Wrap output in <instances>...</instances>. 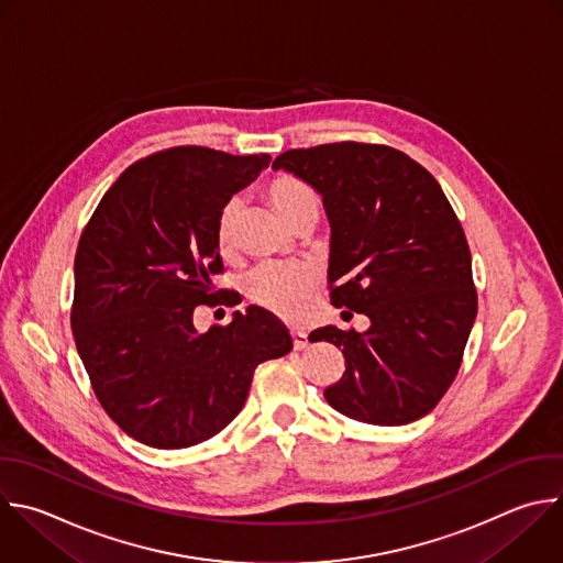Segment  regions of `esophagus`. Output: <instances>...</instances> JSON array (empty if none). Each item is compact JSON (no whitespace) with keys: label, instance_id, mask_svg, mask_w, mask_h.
Listing matches in <instances>:
<instances>
[{"label":"esophagus","instance_id":"34e87169","mask_svg":"<svg viewBox=\"0 0 563 563\" xmlns=\"http://www.w3.org/2000/svg\"><path fill=\"white\" fill-rule=\"evenodd\" d=\"M291 338H294V349H296V351H302V349L309 344L307 333H305V331H300V329L291 331Z\"/></svg>","mask_w":563,"mask_h":563}]
</instances>
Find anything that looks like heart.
<instances>
[{
  "instance_id": "heart-1",
  "label": "heart",
  "mask_w": 563,
  "mask_h": 563,
  "mask_svg": "<svg viewBox=\"0 0 563 563\" xmlns=\"http://www.w3.org/2000/svg\"><path fill=\"white\" fill-rule=\"evenodd\" d=\"M267 203L274 212L289 225L298 228L300 223L316 221L320 214V199L313 187L296 176L280 174L272 178L263 190ZM241 201L232 199L217 223V243L223 254H232L236 247L239 223H241ZM318 287V278L309 269L298 267H265L252 280V298L285 320H298L307 309L313 291Z\"/></svg>"
}]
</instances>
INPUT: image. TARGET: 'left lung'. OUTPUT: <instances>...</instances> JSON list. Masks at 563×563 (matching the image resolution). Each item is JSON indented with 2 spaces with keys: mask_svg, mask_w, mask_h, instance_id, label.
Here are the masks:
<instances>
[{
  "mask_svg": "<svg viewBox=\"0 0 563 563\" xmlns=\"http://www.w3.org/2000/svg\"><path fill=\"white\" fill-rule=\"evenodd\" d=\"M272 167L322 197L333 305L371 322L309 335L346 362L327 402L364 424L416 422L455 380L477 313L468 243L440 183L405 152L353 141L287 150Z\"/></svg>",
  "mask_w": 563,
  "mask_h": 563,
  "instance_id": "1",
  "label": "left lung"
}]
</instances>
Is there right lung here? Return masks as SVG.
Masks as SVG:
<instances>
[{"instance_id":"add662e5","label":"right lung","mask_w":563,"mask_h":563,"mask_svg":"<svg viewBox=\"0 0 563 563\" xmlns=\"http://www.w3.org/2000/svg\"><path fill=\"white\" fill-rule=\"evenodd\" d=\"M269 161L199 145L152 154L119 176L79 239L77 351L106 413L141 444L214 438L241 413L256 366L294 346L263 309L208 333L192 318L217 296L219 217Z\"/></svg>"}]
</instances>
